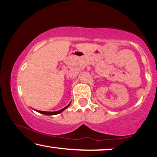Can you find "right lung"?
Here are the masks:
<instances>
[{
  "instance_id": "add662e5",
  "label": "right lung",
  "mask_w": 157,
  "mask_h": 157,
  "mask_svg": "<svg viewBox=\"0 0 157 157\" xmlns=\"http://www.w3.org/2000/svg\"><path fill=\"white\" fill-rule=\"evenodd\" d=\"M70 103L68 104L67 106H66V107L63 108V109L60 110V111H55V112H50V111H37V112L40 113H43V114H46V115H55V114H58V113H60L62 112V111H63L65 109H66V108H68V106H69Z\"/></svg>"
}]
</instances>
